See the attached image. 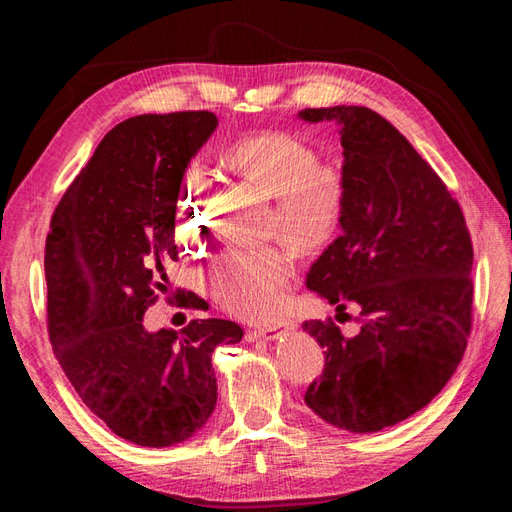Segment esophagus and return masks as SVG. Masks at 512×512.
<instances>
[{"label": "esophagus", "mask_w": 512, "mask_h": 512, "mask_svg": "<svg viewBox=\"0 0 512 512\" xmlns=\"http://www.w3.org/2000/svg\"><path fill=\"white\" fill-rule=\"evenodd\" d=\"M292 329H294L292 320H280V322H273L271 327H267V329H258V331L247 333V337H250V339H277V337L286 335Z\"/></svg>", "instance_id": "1"}]
</instances>
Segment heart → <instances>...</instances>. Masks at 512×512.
<instances>
[{
    "label": "heart",
    "mask_w": 512,
    "mask_h": 512,
    "mask_svg": "<svg viewBox=\"0 0 512 512\" xmlns=\"http://www.w3.org/2000/svg\"><path fill=\"white\" fill-rule=\"evenodd\" d=\"M226 164L241 179L267 192L273 203L269 228L299 250L327 243L342 222L346 177L333 164L318 162V151L290 132H262L241 138L226 151ZM203 166L185 170L175 207L177 235L185 243L207 232ZM292 275V254L286 243L228 250L211 269V290L228 312L241 318H262L280 303Z\"/></svg>",
    "instance_id": "obj_1"
}]
</instances>
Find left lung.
<instances>
[{"mask_svg":"<svg viewBox=\"0 0 512 512\" xmlns=\"http://www.w3.org/2000/svg\"><path fill=\"white\" fill-rule=\"evenodd\" d=\"M299 117L339 123L348 185L342 235L305 284L339 314L361 312L354 337L331 318L303 322L324 348L305 404L333 427L380 431L425 408L455 374L472 329V239L444 181L384 117L365 106Z\"/></svg>","mask_w":512,"mask_h":512,"instance_id":"obj_1","label":"left lung"}]
</instances>
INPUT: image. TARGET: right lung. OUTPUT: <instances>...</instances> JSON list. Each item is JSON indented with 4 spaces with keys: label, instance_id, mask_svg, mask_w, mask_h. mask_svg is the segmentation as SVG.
I'll return each instance as SVG.
<instances>
[{
    "label": "right lung",
    "instance_id": "obj_1",
    "mask_svg": "<svg viewBox=\"0 0 512 512\" xmlns=\"http://www.w3.org/2000/svg\"><path fill=\"white\" fill-rule=\"evenodd\" d=\"M218 128L209 111L138 115L96 147L51 218L46 324L83 404L119 438L173 446L203 427L218 401L211 352L243 329L222 318L149 333L147 309L177 260L175 207L196 151ZM181 305L196 307L194 292Z\"/></svg>",
    "mask_w": 512,
    "mask_h": 512
}]
</instances>
